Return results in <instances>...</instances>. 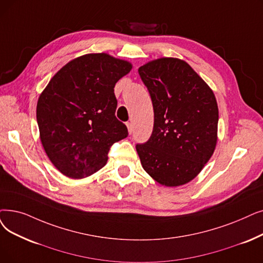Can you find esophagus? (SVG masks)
Masks as SVG:
<instances>
[{
	"label": "esophagus",
	"mask_w": 263,
	"mask_h": 263,
	"mask_svg": "<svg viewBox=\"0 0 263 263\" xmlns=\"http://www.w3.org/2000/svg\"><path fill=\"white\" fill-rule=\"evenodd\" d=\"M127 127H128V131H129V133L131 134V133H132V131H133V124H132V122H128V123H127Z\"/></svg>",
	"instance_id": "obj_1"
}]
</instances>
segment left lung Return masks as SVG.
Returning <instances> with one entry per match:
<instances>
[{
  "label": "left lung",
  "mask_w": 263,
  "mask_h": 263,
  "mask_svg": "<svg viewBox=\"0 0 263 263\" xmlns=\"http://www.w3.org/2000/svg\"><path fill=\"white\" fill-rule=\"evenodd\" d=\"M139 74L154 106L151 138L136 144L142 166L159 184L184 185L201 172L215 151L216 98L192 67L179 59L148 62Z\"/></svg>",
  "instance_id": "8db88e82"
}]
</instances>
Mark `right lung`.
Here are the masks:
<instances>
[{"label": "right lung", "instance_id": "add662e5", "mask_svg": "<svg viewBox=\"0 0 263 263\" xmlns=\"http://www.w3.org/2000/svg\"><path fill=\"white\" fill-rule=\"evenodd\" d=\"M131 63L106 53L68 62L41 95L36 119L41 141L52 164L71 178L96 173L107 162L114 143L128 136L115 111L114 87Z\"/></svg>", "mask_w": 263, "mask_h": 263}]
</instances>
